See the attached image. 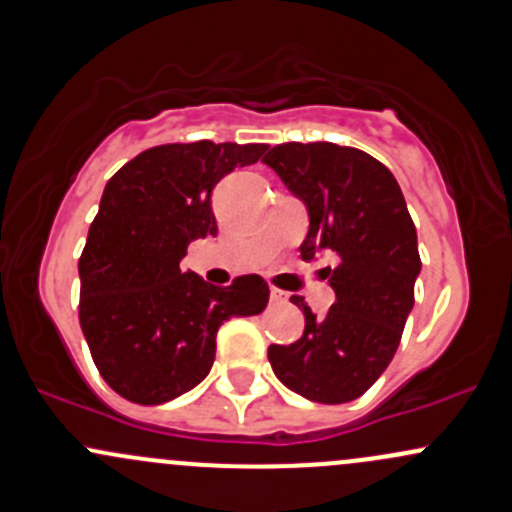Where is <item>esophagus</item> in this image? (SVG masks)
<instances>
[{
	"mask_svg": "<svg viewBox=\"0 0 512 512\" xmlns=\"http://www.w3.org/2000/svg\"><path fill=\"white\" fill-rule=\"evenodd\" d=\"M270 299L277 301V304H279V301H287V292H282V289L272 287V289H270Z\"/></svg>",
	"mask_w": 512,
	"mask_h": 512,
	"instance_id": "esophagus-1",
	"label": "esophagus"
}]
</instances>
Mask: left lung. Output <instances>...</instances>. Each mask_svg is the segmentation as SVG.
I'll list each match as a JSON object with an SVG mask.
<instances>
[{
  "label": "left lung",
  "mask_w": 512,
  "mask_h": 512,
  "mask_svg": "<svg viewBox=\"0 0 512 512\" xmlns=\"http://www.w3.org/2000/svg\"><path fill=\"white\" fill-rule=\"evenodd\" d=\"M262 161L306 203L301 257L311 260L319 250L338 257L333 270L326 267L336 292L328 314L316 319L294 294L304 333L289 346H270L267 358L274 375L306 400L351 402L385 373L414 306L422 260L405 196L385 164L353 147L287 142Z\"/></svg>",
  "instance_id": "8db88e82"
}]
</instances>
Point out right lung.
<instances>
[{
    "label": "right lung",
    "mask_w": 512,
    "mask_h": 512,
    "mask_svg": "<svg viewBox=\"0 0 512 512\" xmlns=\"http://www.w3.org/2000/svg\"><path fill=\"white\" fill-rule=\"evenodd\" d=\"M267 144H161L127 161L100 198L78 260V319L105 383L129 402L161 405L211 373L215 333L260 314V274L213 287L181 272L188 242L215 235L213 186L260 161Z\"/></svg>",
    "instance_id": "obj_1"
}]
</instances>
